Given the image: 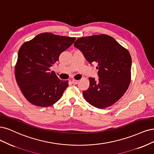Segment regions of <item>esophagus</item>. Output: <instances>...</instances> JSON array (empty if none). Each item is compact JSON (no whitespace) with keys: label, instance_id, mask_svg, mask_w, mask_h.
I'll return each mask as SVG.
<instances>
[{"label":"esophagus","instance_id":"34e87169","mask_svg":"<svg viewBox=\"0 0 154 154\" xmlns=\"http://www.w3.org/2000/svg\"><path fill=\"white\" fill-rule=\"evenodd\" d=\"M78 82H79V81H78V80H76V79H73V80H72V83L73 84H75V85L78 84Z\"/></svg>","mask_w":154,"mask_h":154}]
</instances>
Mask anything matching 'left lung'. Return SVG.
Segmentation results:
<instances>
[{
	"label": "left lung",
	"mask_w": 154,
	"mask_h": 154,
	"mask_svg": "<svg viewBox=\"0 0 154 154\" xmlns=\"http://www.w3.org/2000/svg\"><path fill=\"white\" fill-rule=\"evenodd\" d=\"M75 47L92 64L96 62L98 80L89 78L90 86L83 91L84 98L93 106L103 109L119 100L131 82L132 60L128 50L106 34L78 39Z\"/></svg>",
	"instance_id": "1"
}]
</instances>
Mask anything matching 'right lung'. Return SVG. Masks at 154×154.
Returning <instances> with one entry per match:
<instances>
[{"instance_id":"add662e5","label":"right lung","mask_w":154,"mask_h":154,"mask_svg":"<svg viewBox=\"0 0 154 154\" xmlns=\"http://www.w3.org/2000/svg\"><path fill=\"white\" fill-rule=\"evenodd\" d=\"M75 40V38L45 32L20 47L14 69L16 80L31 104L48 107L62 97L68 81L59 79L50 67Z\"/></svg>"}]
</instances>
